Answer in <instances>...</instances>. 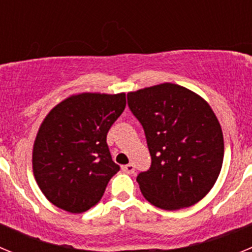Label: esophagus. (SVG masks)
<instances>
[{
	"instance_id": "34e87169",
	"label": "esophagus",
	"mask_w": 252,
	"mask_h": 252,
	"mask_svg": "<svg viewBox=\"0 0 252 252\" xmlns=\"http://www.w3.org/2000/svg\"><path fill=\"white\" fill-rule=\"evenodd\" d=\"M122 170L126 174H133L135 173V166H133V164H127V165L122 166Z\"/></svg>"
}]
</instances>
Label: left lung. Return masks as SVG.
Segmentation results:
<instances>
[{"label": "left lung", "instance_id": "obj_1", "mask_svg": "<svg viewBox=\"0 0 252 252\" xmlns=\"http://www.w3.org/2000/svg\"><path fill=\"white\" fill-rule=\"evenodd\" d=\"M150 151L136 180L142 195L166 211L190 207L212 189L223 162V135L209 104L184 87L162 83L127 93Z\"/></svg>", "mask_w": 252, "mask_h": 252}]
</instances>
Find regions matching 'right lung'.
Masks as SVG:
<instances>
[{
	"instance_id": "add662e5",
	"label": "right lung",
	"mask_w": 252,
	"mask_h": 252,
	"mask_svg": "<svg viewBox=\"0 0 252 252\" xmlns=\"http://www.w3.org/2000/svg\"><path fill=\"white\" fill-rule=\"evenodd\" d=\"M125 107V93H81L46 116L35 140L32 168L37 186L54 206L82 213L101 201L120 170L107 133Z\"/></svg>"
}]
</instances>
